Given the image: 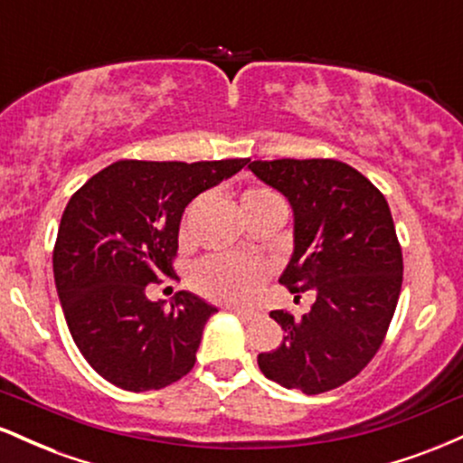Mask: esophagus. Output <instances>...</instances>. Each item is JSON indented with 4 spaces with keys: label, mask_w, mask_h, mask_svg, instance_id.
<instances>
[{
    "label": "esophagus",
    "mask_w": 463,
    "mask_h": 463,
    "mask_svg": "<svg viewBox=\"0 0 463 463\" xmlns=\"http://www.w3.org/2000/svg\"><path fill=\"white\" fill-rule=\"evenodd\" d=\"M226 311L235 313V316L243 317V320H252V317H257V311H250V309H239V307H226Z\"/></svg>",
    "instance_id": "obj_1"
}]
</instances>
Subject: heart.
Segmentation results:
<instances>
[{"instance_id":"1","label":"heart","mask_w":463,"mask_h":463,"mask_svg":"<svg viewBox=\"0 0 463 463\" xmlns=\"http://www.w3.org/2000/svg\"><path fill=\"white\" fill-rule=\"evenodd\" d=\"M274 202H280V198L268 187H250L241 195L243 211L274 204ZM265 279H268L265 263L239 254L206 257L191 272V283L204 298L224 305H246L259 294Z\"/></svg>"}]
</instances>
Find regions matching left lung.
Returning a JSON list of instances; mask_svg holds the SVG:
<instances>
[{"mask_svg":"<svg viewBox=\"0 0 463 463\" xmlns=\"http://www.w3.org/2000/svg\"><path fill=\"white\" fill-rule=\"evenodd\" d=\"M294 206V257L280 276L311 311L269 316L283 326L276 350L259 354L268 379L302 394L348 383L379 353L402 285V250L385 195L335 158H276L248 165Z\"/></svg>","mask_w":463,"mask_h":463,"instance_id":"8db88e82","label":"left lung"}]
</instances>
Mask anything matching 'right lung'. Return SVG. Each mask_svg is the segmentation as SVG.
Segmentation results:
<instances>
[{"instance_id": "1", "label": "right lung", "mask_w": 463, "mask_h": 463, "mask_svg": "<svg viewBox=\"0 0 463 463\" xmlns=\"http://www.w3.org/2000/svg\"><path fill=\"white\" fill-rule=\"evenodd\" d=\"M248 158L117 161L71 195L54 243V279L73 342L121 390H161L194 368L217 311L178 291L172 309L146 296L174 279L184 206L237 174Z\"/></svg>"}]
</instances>
